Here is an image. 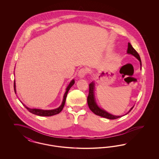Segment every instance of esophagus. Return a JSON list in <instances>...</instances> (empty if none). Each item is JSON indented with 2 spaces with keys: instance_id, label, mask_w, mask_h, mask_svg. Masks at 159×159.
Returning a JSON list of instances; mask_svg holds the SVG:
<instances>
[{
  "instance_id": "1",
  "label": "esophagus",
  "mask_w": 159,
  "mask_h": 159,
  "mask_svg": "<svg viewBox=\"0 0 159 159\" xmlns=\"http://www.w3.org/2000/svg\"><path fill=\"white\" fill-rule=\"evenodd\" d=\"M87 70L86 69H85V68H81L80 70H79V73H78V76L80 77V78H83L84 77L85 75H86V73H87Z\"/></svg>"
}]
</instances>
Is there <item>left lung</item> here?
<instances>
[{
    "mask_svg": "<svg viewBox=\"0 0 159 159\" xmlns=\"http://www.w3.org/2000/svg\"><path fill=\"white\" fill-rule=\"evenodd\" d=\"M128 49H127V53L128 54H131L133 56H134L136 58H137L138 60L140 62V66H141H141H142V64H141V58L140 57L138 53L135 51V49L132 47V46L131 45V44L130 43H128ZM95 91V83L93 82H92L90 84H89V95L88 97V104L89 106V108H90L91 111L96 115L99 116L101 117H104L106 119H116L118 118H120L122 116H114L111 114L108 113L107 111H106V110H103L102 108H101L99 107L97 102H96V100L95 98V93L94 92ZM134 106H133L129 111L125 115H126L127 114H128L134 108Z\"/></svg>",
    "mask_w": 159,
    "mask_h": 159,
    "instance_id": "left-lung-1",
    "label": "left lung"
}]
</instances>
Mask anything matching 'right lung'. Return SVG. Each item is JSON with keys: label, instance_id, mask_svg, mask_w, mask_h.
<instances>
[{"label": "right lung", "instance_id": "add662e5", "mask_svg": "<svg viewBox=\"0 0 159 159\" xmlns=\"http://www.w3.org/2000/svg\"><path fill=\"white\" fill-rule=\"evenodd\" d=\"M75 80L73 79L70 83L68 84V86L66 88V92L64 95V97H63V100H62V102L61 103V105L58 108H55V109H53V110H42V109H37V108H30L29 107H27L25 105H24L23 103V106H24L27 110L29 111H30L31 113L34 114H36V115H38V116H53V115H55V114H57L60 113L61 111H62V110L64 108V106L65 105V102H66V97H67V93H68V92L70 90V89L71 88V86L75 84ZM14 91H15V93H16V86H15V81L14 80Z\"/></svg>", "mask_w": 159, "mask_h": 159}]
</instances>
